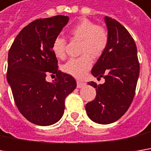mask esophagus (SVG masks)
<instances>
[{
  "label": "esophagus",
  "mask_w": 151,
  "mask_h": 151,
  "mask_svg": "<svg viewBox=\"0 0 151 151\" xmlns=\"http://www.w3.org/2000/svg\"><path fill=\"white\" fill-rule=\"evenodd\" d=\"M85 84H86L82 82V81H77V87L78 88H82V87H84Z\"/></svg>",
  "instance_id": "1"
}]
</instances>
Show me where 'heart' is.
<instances>
[{
    "instance_id": "obj_1",
    "label": "heart",
    "mask_w": 151,
    "mask_h": 151,
    "mask_svg": "<svg viewBox=\"0 0 151 151\" xmlns=\"http://www.w3.org/2000/svg\"><path fill=\"white\" fill-rule=\"evenodd\" d=\"M73 40L80 42L78 58L70 59L63 66L67 74L82 78L92 66V58H98L104 53L109 43V33L101 25L87 19H81L69 30ZM67 41L61 37H56L52 43V52L55 57L62 59L66 55Z\"/></svg>"
}]
</instances>
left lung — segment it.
I'll return each mask as SVG.
<instances>
[{
  "instance_id": "8db88e82",
  "label": "left lung",
  "mask_w": 151,
  "mask_h": 151,
  "mask_svg": "<svg viewBox=\"0 0 151 151\" xmlns=\"http://www.w3.org/2000/svg\"><path fill=\"white\" fill-rule=\"evenodd\" d=\"M109 43L94 65L91 73L104 84H88L96 88V96L85 105L90 119L99 124H110L127 111L133 100L138 76L139 62L137 46L128 31L111 17L104 18Z\"/></svg>"
}]
</instances>
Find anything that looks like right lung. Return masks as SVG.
Here are the masks:
<instances>
[{"label":"right lung","mask_w":151,"mask_h":151,"mask_svg":"<svg viewBox=\"0 0 151 151\" xmlns=\"http://www.w3.org/2000/svg\"><path fill=\"white\" fill-rule=\"evenodd\" d=\"M69 18L38 19L24 27L8 52L6 79L22 115L38 126H50L62 117L65 99L77 86L74 78L58 70L52 43ZM55 74L52 83L47 74Z\"/></svg>","instance_id":"add662e5"}]
</instances>
